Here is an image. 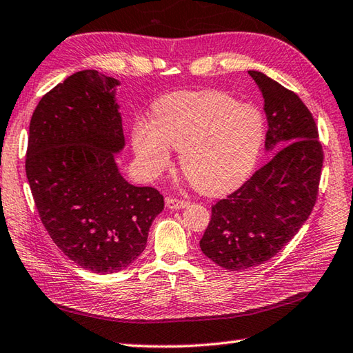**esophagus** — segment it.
<instances>
[{"label":"esophagus","instance_id":"34e87169","mask_svg":"<svg viewBox=\"0 0 353 353\" xmlns=\"http://www.w3.org/2000/svg\"><path fill=\"white\" fill-rule=\"evenodd\" d=\"M189 205L187 201L183 199H176V198H168L166 199V207L170 208V210H181V208H185Z\"/></svg>","mask_w":353,"mask_h":353}]
</instances>
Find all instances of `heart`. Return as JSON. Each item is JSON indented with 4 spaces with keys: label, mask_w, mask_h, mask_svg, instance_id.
Listing matches in <instances>:
<instances>
[{
    "label": "heart",
    "mask_w": 353,
    "mask_h": 353,
    "mask_svg": "<svg viewBox=\"0 0 353 353\" xmlns=\"http://www.w3.org/2000/svg\"><path fill=\"white\" fill-rule=\"evenodd\" d=\"M263 139L265 121L257 108L237 105L232 96L212 90L163 96L152 108V123L139 121L132 131L134 152L149 176L168 168L170 146L181 150L179 166L207 195L245 181Z\"/></svg>",
    "instance_id": "1"
}]
</instances>
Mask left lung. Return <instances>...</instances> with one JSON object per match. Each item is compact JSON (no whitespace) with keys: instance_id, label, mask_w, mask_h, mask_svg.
I'll list each match as a JSON object with an SVG mask.
<instances>
[{"instance_id":"left-lung-1","label":"left lung","mask_w":353,"mask_h":353,"mask_svg":"<svg viewBox=\"0 0 353 353\" xmlns=\"http://www.w3.org/2000/svg\"><path fill=\"white\" fill-rule=\"evenodd\" d=\"M248 74L263 97L270 160L212 207L201 251L219 267L241 271L274 257L311 214L319 193L323 150L305 103L261 71Z\"/></svg>"}]
</instances>
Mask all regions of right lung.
I'll return each instance as SVG.
<instances>
[{"mask_svg":"<svg viewBox=\"0 0 353 353\" xmlns=\"http://www.w3.org/2000/svg\"><path fill=\"white\" fill-rule=\"evenodd\" d=\"M119 85L77 71L39 100L28 128L26 174L42 224L63 254L96 274L129 267L164 208L160 192L129 184L119 170Z\"/></svg>","mask_w":353,"mask_h":353,"instance_id":"add662e5","label":"right lung"}]
</instances>
